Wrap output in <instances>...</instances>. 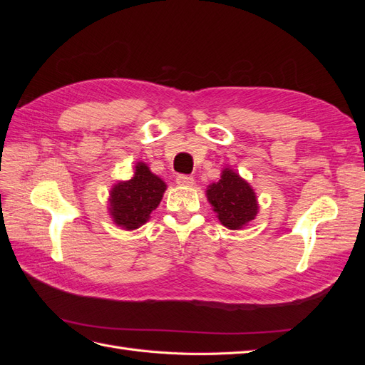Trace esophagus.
<instances>
[{"mask_svg":"<svg viewBox=\"0 0 365 365\" xmlns=\"http://www.w3.org/2000/svg\"><path fill=\"white\" fill-rule=\"evenodd\" d=\"M176 184L184 185V187H192L195 184V180L190 175H178L176 176Z\"/></svg>","mask_w":365,"mask_h":365,"instance_id":"esophagus-1","label":"esophagus"}]
</instances>
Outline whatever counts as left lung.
<instances>
[{"instance_id":"1","label":"left lung","mask_w":365,"mask_h":365,"mask_svg":"<svg viewBox=\"0 0 365 365\" xmlns=\"http://www.w3.org/2000/svg\"><path fill=\"white\" fill-rule=\"evenodd\" d=\"M207 200L219 222L230 230L244 228L259 212L252 187L231 169H224L220 180L207 187Z\"/></svg>"}]
</instances>
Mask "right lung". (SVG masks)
I'll return each mask as SVG.
<instances>
[{
	"instance_id": "add662e5",
	"label": "right lung",
	"mask_w": 365,
	"mask_h": 365,
	"mask_svg": "<svg viewBox=\"0 0 365 365\" xmlns=\"http://www.w3.org/2000/svg\"><path fill=\"white\" fill-rule=\"evenodd\" d=\"M165 192V182L145 163H137L128 181L117 182L109 193V215L123 230H135L148 222Z\"/></svg>"
}]
</instances>
